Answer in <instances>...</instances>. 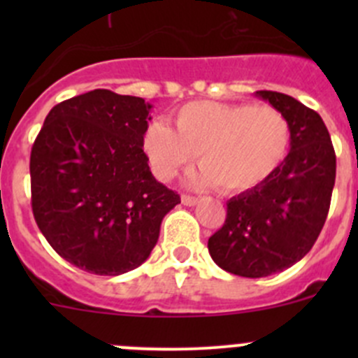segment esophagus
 Instances as JSON below:
<instances>
[{"label":"esophagus","instance_id":"obj_1","mask_svg":"<svg viewBox=\"0 0 358 358\" xmlns=\"http://www.w3.org/2000/svg\"><path fill=\"white\" fill-rule=\"evenodd\" d=\"M199 199L197 197H192V196H182V204L185 206H196Z\"/></svg>","mask_w":358,"mask_h":358}]
</instances>
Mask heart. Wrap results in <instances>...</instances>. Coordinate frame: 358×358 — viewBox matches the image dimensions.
Segmentation results:
<instances>
[{
  "instance_id": "obj_1",
  "label": "heart",
  "mask_w": 358,
  "mask_h": 358,
  "mask_svg": "<svg viewBox=\"0 0 358 358\" xmlns=\"http://www.w3.org/2000/svg\"><path fill=\"white\" fill-rule=\"evenodd\" d=\"M289 143V121L275 107L201 100L175 112L173 129L152 122L143 135V152L162 182L199 156L202 164L189 175L190 185L241 194L279 169Z\"/></svg>"
}]
</instances>
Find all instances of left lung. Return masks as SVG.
Instances as JSON below:
<instances>
[{
	"mask_svg": "<svg viewBox=\"0 0 358 358\" xmlns=\"http://www.w3.org/2000/svg\"><path fill=\"white\" fill-rule=\"evenodd\" d=\"M286 115L289 154L263 185L227 202V220L208 241L213 262L234 275H272L312 249L326 223L336 156L322 117L289 95L256 92Z\"/></svg>",
	"mask_w": 358,
	"mask_h": 358,
	"instance_id": "8db88e82",
	"label": "left lung"
}]
</instances>
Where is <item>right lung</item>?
Wrapping results in <instances>:
<instances>
[{"instance_id":"1","label":"right lung","mask_w":358,"mask_h":358,"mask_svg":"<svg viewBox=\"0 0 358 358\" xmlns=\"http://www.w3.org/2000/svg\"><path fill=\"white\" fill-rule=\"evenodd\" d=\"M150 109L140 96L93 90L53 107L32 145L36 223L78 268L121 275L140 266L180 204L142 149Z\"/></svg>"}]
</instances>
